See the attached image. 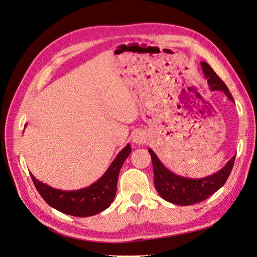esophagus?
<instances>
[{
  "label": "esophagus",
  "instance_id": "34e87169",
  "mask_svg": "<svg viewBox=\"0 0 257 257\" xmlns=\"http://www.w3.org/2000/svg\"><path fill=\"white\" fill-rule=\"evenodd\" d=\"M132 140H133V143L135 144V145H142V144L145 143V136H144V134L141 132H136L133 135Z\"/></svg>",
  "mask_w": 257,
  "mask_h": 257
}]
</instances>
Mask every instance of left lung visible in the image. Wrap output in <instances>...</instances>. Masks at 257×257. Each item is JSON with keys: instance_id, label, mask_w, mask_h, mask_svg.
<instances>
[{"instance_id": "obj_1", "label": "left lung", "mask_w": 257, "mask_h": 257, "mask_svg": "<svg viewBox=\"0 0 257 257\" xmlns=\"http://www.w3.org/2000/svg\"><path fill=\"white\" fill-rule=\"evenodd\" d=\"M201 65L210 90H220L231 101L234 102L228 87L215 73V71L206 62H202ZM148 152L153 161L154 183L156 190L165 201L181 206H189L203 202L216 193L226 183L233 168L235 159V156H233L227 162L226 166L208 177L190 179L173 173L161 164V161L152 149H148Z\"/></svg>"}]
</instances>
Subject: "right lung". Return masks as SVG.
Instances as JSON below:
<instances>
[{
    "mask_svg": "<svg viewBox=\"0 0 257 257\" xmlns=\"http://www.w3.org/2000/svg\"><path fill=\"white\" fill-rule=\"evenodd\" d=\"M26 127V125H25ZM132 148L127 144L104 172L103 176L88 187L77 191L56 190L37 180L30 173L37 191L54 209L75 217H89L107 209L113 202L118 173Z\"/></svg>",
    "mask_w": 257,
    "mask_h": 257,
    "instance_id": "add662e5",
    "label": "right lung"
}]
</instances>
